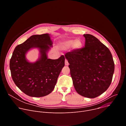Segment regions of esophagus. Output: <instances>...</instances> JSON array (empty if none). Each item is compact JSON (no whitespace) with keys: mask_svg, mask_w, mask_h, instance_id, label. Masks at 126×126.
<instances>
[{"mask_svg":"<svg viewBox=\"0 0 126 126\" xmlns=\"http://www.w3.org/2000/svg\"><path fill=\"white\" fill-rule=\"evenodd\" d=\"M65 65H66V66H68V65H69V63H68V60H67V59H66V60H65Z\"/></svg>","mask_w":126,"mask_h":126,"instance_id":"esophagus-1","label":"esophagus"}]
</instances>
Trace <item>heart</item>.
I'll use <instances>...</instances> for the list:
<instances>
[{
	"mask_svg": "<svg viewBox=\"0 0 126 126\" xmlns=\"http://www.w3.org/2000/svg\"><path fill=\"white\" fill-rule=\"evenodd\" d=\"M72 45L73 48L75 49H79L82 46V42L80 39H76L75 41L73 40H68L63 42L62 44V47L64 49L69 48Z\"/></svg>",
	"mask_w": 126,
	"mask_h": 126,
	"instance_id": "b5f03b06",
	"label": "heart"
}]
</instances>
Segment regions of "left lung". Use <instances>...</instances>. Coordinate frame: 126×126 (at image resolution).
I'll return each instance as SVG.
<instances>
[{"label": "left lung", "mask_w": 126, "mask_h": 126, "mask_svg": "<svg viewBox=\"0 0 126 126\" xmlns=\"http://www.w3.org/2000/svg\"><path fill=\"white\" fill-rule=\"evenodd\" d=\"M83 48L65 55L76 92L89 98H96L110 86L115 64L112 54L104 44L91 34H84Z\"/></svg>", "instance_id": "8db88e82"}]
</instances>
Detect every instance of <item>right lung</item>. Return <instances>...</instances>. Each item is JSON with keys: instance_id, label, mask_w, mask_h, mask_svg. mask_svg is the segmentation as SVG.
<instances>
[{"instance_id": "add662e5", "label": "right lung", "mask_w": 126, "mask_h": 126, "mask_svg": "<svg viewBox=\"0 0 126 126\" xmlns=\"http://www.w3.org/2000/svg\"><path fill=\"white\" fill-rule=\"evenodd\" d=\"M52 45L49 34L34 35L14 50L9 64L11 77L18 88L29 96L43 97L54 89L65 58L62 55L57 59H48L46 53ZM32 47L39 48L41 55L35 63L28 62L25 58Z\"/></svg>"}]
</instances>
